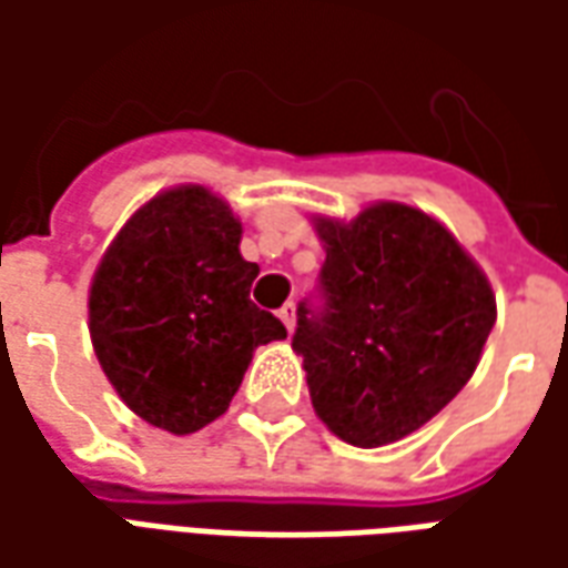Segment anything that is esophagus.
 I'll return each instance as SVG.
<instances>
[{
    "mask_svg": "<svg viewBox=\"0 0 568 568\" xmlns=\"http://www.w3.org/2000/svg\"><path fill=\"white\" fill-rule=\"evenodd\" d=\"M280 320H283V325L288 328V332H295V320H297V307L288 301V304H283V310H280Z\"/></svg>",
    "mask_w": 568,
    "mask_h": 568,
    "instance_id": "1",
    "label": "esophagus"
}]
</instances>
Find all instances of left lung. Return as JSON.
I'll return each instance as SVG.
<instances>
[{
	"label": "left lung",
	"instance_id": "8db88e82",
	"mask_svg": "<svg viewBox=\"0 0 568 568\" xmlns=\"http://www.w3.org/2000/svg\"><path fill=\"white\" fill-rule=\"evenodd\" d=\"M320 304H297L292 349L313 407L353 447L405 438L471 381L496 322L487 276L456 236L405 203L316 219Z\"/></svg>",
	"mask_w": 568,
	"mask_h": 568
}]
</instances>
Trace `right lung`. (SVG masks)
<instances>
[{"instance_id":"obj_1","label":"right lung","mask_w":568,"mask_h":568,"mask_svg":"<svg viewBox=\"0 0 568 568\" xmlns=\"http://www.w3.org/2000/svg\"><path fill=\"white\" fill-rule=\"evenodd\" d=\"M240 236L222 197L170 187L133 212L93 273V353L151 426L191 435L219 419L255 346L285 337L283 322L248 301L258 264L240 255Z\"/></svg>"}]
</instances>
